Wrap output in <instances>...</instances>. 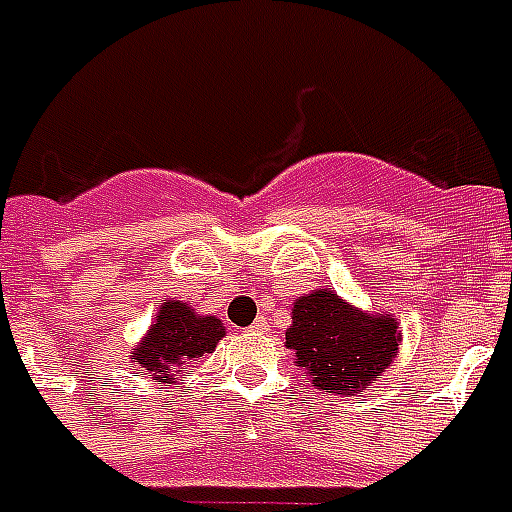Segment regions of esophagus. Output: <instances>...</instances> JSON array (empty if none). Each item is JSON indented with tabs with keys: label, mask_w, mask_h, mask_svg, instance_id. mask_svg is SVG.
I'll list each match as a JSON object with an SVG mask.
<instances>
[{
	"label": "esophagus",
	"mask_w": 512,
	"mask_h": 512,
	"mask_svg": "<svg viewBox=\"0 0 512 512\" xmlns=\"http://www.w3.org/2000/svg\"><path fill=\"white\" fill-rule=\"evenodd\" d=\"M264 330H267V322L264 320H256L251 325V333H264Z\"/></svg>",
	"instance_id": "esophagus-1"
}]
</instances>
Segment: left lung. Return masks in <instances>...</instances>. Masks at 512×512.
<instances>
[{
	"label": "left lung",
	"mask_w": 512,
	"mask_h": 512,
	"mask_svg": "<svg viewBox=\"0 0 512 512\" xmlns=\"http://www.w3.org/2000/svg\"><path fill=\"white\" fill-rule=\"evenodd\" d=\"M402 333L391 314H365L330 288L296 298L285 346L327 394L354 396L391 367Z\"/></svg>",
	"instance_id": "left-lung-1"
}]
</instances>
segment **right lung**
I'll return each mask as SVG.
<instances>
[{
	"label": "right lung",
	"instance_id": "obj_1",
	"mask_svg": "<svg viewBox=\"0 0 512 512\" xmlns=\"http://www.w3.org/2000/svg\"><path fill=\"white\" fill-rule=\"evenodd\" d=\"M224 338V325L216 317H200L182 301H163L158 320L150 325L132 359L155 380H174V372L190 365V359L211 354Z\"/></svg>",
	"mask_w": 512,
	"mask_h": 512
}]
</instances>
